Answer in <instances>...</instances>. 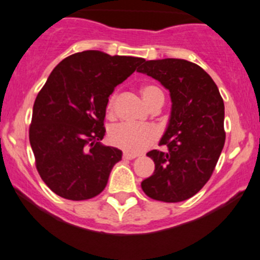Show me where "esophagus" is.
<instances>
[{
    "instance_id": "esophagus-1",
    "label": "esophagus",
    "mask_w": 260,
    "mask_h": 260,
    "mask_svg": "<svg viewBox=\"0 0 260 260\" xmlns=\"http://www.w3.org/2000/svg\"><path fill=\"white\" fill-rule=\"evenodd\" d=\"M135 158H137V155L136 154H131V153H123V159L132 160V159H135Z\"/></svg>"
}]
</instances>
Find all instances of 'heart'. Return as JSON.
Segmentation results:
<instances>
[{
  "mask_svg": "<svg viewBox=\"0 0 260 260\" xmlns=\"http://www.w3.org/2000/svg\"><path fill=\"white\" fill-rule=\"evenodd\" d=\"M141 93L144 102L149 107L158 97H163L160 88L154 84H144L141 88ZM114 101H116V94H112L107 102V111L109 113L113 111ZM157 138L158 131L149 124L136 125L129 123H119L113 125L108 132L109 143L131 154H139L144 152L157 141Z\"/></svg>",
  "mask_w": 260,
  "mask_h": 260,
  "instance_id": "obj_1",
  "label": "heart"
}]
</instances>
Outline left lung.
<instances>
[{"label":"left lung","mask_w":260,"mask_h":260,"mask_svg":"<svg viewBox=\"0 0 260 260\" xmlns=\"http://www.w3.org/2000/svg\"><path fill=\"white\" fill-rule=\"evenodd\" d=\"M137 71L159 81L172 98L171 119L159 143L168 151L147 153L155 169L142 189L166 203L187 201L208 182L222 153L223 98L208 73L185 59H144Z\"/></svg>","instance_id":"8db88e82"}]
</instances>
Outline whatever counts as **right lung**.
Listing matches in <instances>:
<instances>
[{
	"mask_svg": "<svg viewBox=\"0 0 260 260\" xmlns=\"http://www.w3.org/2000/svg\"><path fill=\"white\" fill-rule=\"evenodd\" d=\"M143 58L83 51L66 57L38 92L29 143L41 178L52 192L86 201L106 188L122 152L101 144L108 97Z\"/></svg>",
	"mask_w": 260,
	"mask_h": 260,
	"instance_id": "1",
	"label": "right lung"
}]
</instances>
